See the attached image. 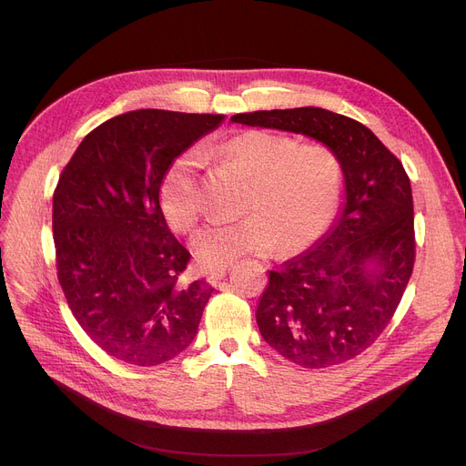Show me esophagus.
<instances>
[{"label": "esophagus", "mask_w": 466, "mask_h": 466, "mask_svg": "<svg viewBox=\"0 0 466 466\" xmlns=\"http://www.w3.org/2000/svg\"><path fill=\"white\" fill-rule=\"evenodd\" d=\"M225 274H227V268H215V270H209V272H208L206 279H208L209 285H217L220 279L225 278Z\"/></svg>", "instance_id": "34e87169"}]
</instances>
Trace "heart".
<instances>
[{
    "mask_svg": "<svg viewBox=\"0 0 466 466\" xmlns=\"http://www.w3.org/2000/svg\"><path fill=\"white\" fill-rule=\"evenodd\" d=\"M220 153L251 179L238 223L211 225L192 238V253L204 268L228 266L243 257H266L283 243L287 253L309 248L319 239L338 211L341 198V164L330 147L302 143L266 130H248L230 137ZM196 151L181 155L169 167L160 188V206L167 223L188 232L198 223L202 196Z\"/></svg>",
    "mask_w": 466,
    "mask_h": 466,
    "instance_id": "heart-1",
    "label": "heart"
}]
</instances>
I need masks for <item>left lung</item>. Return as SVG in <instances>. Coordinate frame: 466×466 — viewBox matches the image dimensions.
<instances>
[{
	"instance_id": "left-lung-1",
	"label": "left lung",
	"mask_w": 466,
	"mask_h": 466,
	"mask_svg": "<svg viewBox=\"0 0 466 466\" xmlns=\"http://www.w3.org/2000/svg\"><path fill=\"white\" fill-rule=\"evenodd\" d=\"M230 120L319 141L344 176V202L329 230L281 270H270L257 306L264 341L304 369L360 355L389 325L413 270V202L400 160L370 128L321 107Z\"/></svg>"
}]
</instances>
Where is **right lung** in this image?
Wrapping results in <instances>:
<instances>
[{
    "instance_id": "1",
    "label": "right lung",
    "mask_w": 466,
    "mask_h": 466,
    "mask_svg": "<svg viewBox=\"0 0 466 466\" xmlns=\"http://www.w3.org/2000/svg\"><path fill=\"white\" fill-rule=\"evenodd\" d=\"M225 115L122 113L94 128L53 198L58 281L81 329L107 355L157 366L196 338L211 285H181L190 253L167 228L160 187L174 160Z\"/></svg>"
}]
</instances>
